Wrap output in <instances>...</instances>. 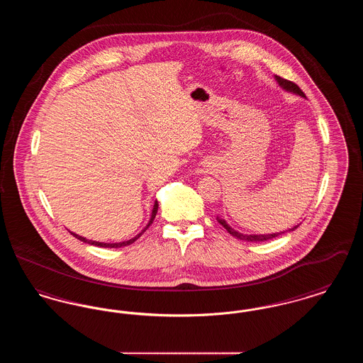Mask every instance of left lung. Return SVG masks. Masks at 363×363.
<instances>
[{
  "mask_svg": "<svg viewBox=\"0 0 363 363\" xmlns=\"http://www.w3.org/2000/svg\"><path fill=\"white\" fill-rule=\"evenodd\" d=\"M275 80H277V84L281 86L284 91H287V92H293L295 95H299V96H302V98H306V96H305V94L302 92V89H301L299 86H296L295 83H293V82H289V80H286V79H281L280 76H277V74H275ZM216 219H218V222H219L220 225H223L225 230H227L233 237H235V238H238V240H242V241L247 242H262L268 241V240H274V238H277V237L281 235V234H284V233L294 231V230L299 225H294V227L289 228V230H286V231L274 233V234H242V233H238L237 230H234L231 225H228V223L225 222V219H222V218H219V216H218Z\"/></svg>",
  "mask_w": 363,
  "mask_h": 363,
  "instance_id": "1",
  "label": "left lung"
}]
</instances>
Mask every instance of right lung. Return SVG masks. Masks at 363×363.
<instances>
[{
	"instance_id": "right-lung-1",
	"label": "right lung",
	"mask_w": 363,
	"mask_h": 363,
	"mask_svg": "<svg viewBox=\"0 0 363 363\" xmlns=\"http://www.w3.org/2000/svg\"><path fill=\"white\" fill-rule=\"evenodd\" d=\"M157 207H159V204H157V200L155 201V204H154V208H152V212H151V218H150V222H148V225H145L140 233H138L136 237H133V238H130V240H128V241L123 242H98V241H92V240H86L84 237H82V235H79V234H74V233H72L69 231L70 234L73 235V237H76L77 240H80L82 242H86V243H89V245H94V246H99V247H122V246H128V245H130V243H133L135 241H138V238H140V235L151 225V223L154 222V219H155L156 212H157Z\"/></svg>"
}]
</instances>
